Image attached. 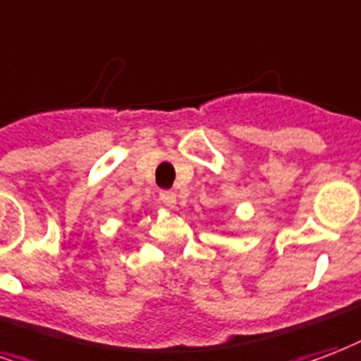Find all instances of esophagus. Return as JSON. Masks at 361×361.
Segmentation results:
<instances>
[{
	"label": "esophagus",
	"instance_id": "esophagus-1",
	"mask_svg": "<svg viewBox=\"0 0 361 361\" xmlns=\"http://www.w3.org/2000/svg\"><path fill=\"white\" fill-rule=\"evenodd\" d=\"M160 201L164 202L166 207H176V193L173 191H160Z\"/></svg>",
	"mask_w": 361,
	"mask_h": 361
}]
</instances>
